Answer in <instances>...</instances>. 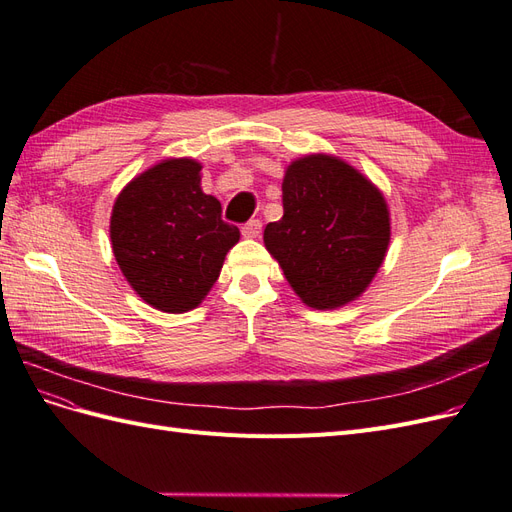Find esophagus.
I'll return each instance as SVG.
<instances>
[{
  "label": "esophagus",
  "mask_w": 512,
  "mask_h": 512,
  "mask_svg": "<svg viewBox=\"0 0 512 512\" xmlns=\"http://www.w3.org/2000/svg\"><path fill=\"white\" fill-rule=\"evenodd\" d=\"M241 232H243V237H247V239H256V237H260V232H262V222L260 220L245 222L241 226Z\"/></svg>",
  "instance_id": "obj_1"
}]
</instances>
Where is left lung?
<instances>
[{"mask_svg":"<svg viewBox=\"0 0 512 512\" xmlns=\"http://www.w3.org/2000/svg\"><path fill=\"white\" fill-rule=\"evenodd\" d=\"M282 192L284 215L267 224L265 245L288 284L314 309L354 301L389 247L384 196L359 170L322 153L292 162Z\"/></svg>","mask_w":512,"mask_h":512,"instance_id":"left-lung-1","label":"left lung"}]
</instances>
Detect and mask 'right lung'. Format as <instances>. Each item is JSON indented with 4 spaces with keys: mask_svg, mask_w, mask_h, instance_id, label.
<instances>
[{
    "mask_svg": "<svg viewBox=\"0 0 512 512\" xmlns=\"http://www.w3.org/2000/svg\"><path fill=\"white\" fill-rule=\"evenodd\" d=\"M113 254L138 297L162 312L194 309L218 280L239 228L200 188V164L164 160L132 179L111 215Z\"/></svg>",
    "mask_w": 512,
    "mask_h": 512,
    "instance_id": "1",
    "label": "right lung"
}]
</instances>
